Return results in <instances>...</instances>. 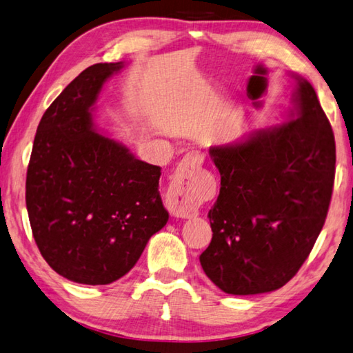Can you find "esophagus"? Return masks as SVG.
Returning <instances> with one entry per match:
<instances>
[{
    "label": "esophagus",
    "mask_w": 353,
    "mask_h": 353,
    "mask_svg": "<svg viewBox=\"0 0 353 353\" xmlns=\"http://www.w3.org/2000/svg\"><path fill=\"white\" fill-rule=\"evenodd\" d=\"M203 154L200 152H190L178 164L175 176L170 183V188L165 195V206L170 214L176 219H189L197 214L192 197L194 184L192 176L203 165Z\"/></svg>",
    "instance_id": "1"
}]
</instances>
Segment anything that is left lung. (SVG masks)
I'll list each match as a JSON object with an SVG mask.
<instances>
[{
  "label": "left lung",
  "instance_id": "1",
  "mask_svg": "<svg viewBox=\"0 0 353 353\" xmlns=\"http://www.w3.org/2000/svg\"><path fill=\"white\" fill-rule=\"evenodd\" d=\"M294 78L285 123L210 148L221 192L208 212L212 239L200 264L233 296L285 286L308 258L330 206L334 136L313 85Z\"/></svg>",
  "mask_w": 353,
  "mask_h": 353
}]
</instances>
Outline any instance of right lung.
Here are the masks:
<instances>
[{
  "instance_id": "obj_1",
  "label": "right lung",
  "mask_w": 353,
  "mask_h": 353,
  "mask_svg": "<svg viewBox=\"0 0 353 353\" xmlns=\"http://www.w3.org/2000/svg\"><path fill=\"white\" fill-rule=\"evenodd\" d=\"M123 65L95 63L62 90L40 120L28 165L26 208L39 250L51 269L83 285L128 274L169 221L161 167L94 123L103 84Z\"/></svg>"
}]
</instances>
